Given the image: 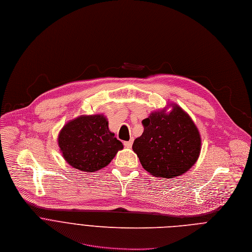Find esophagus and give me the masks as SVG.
Wrapping results in <instances>:
<instances>
[{"mask_svg": "<svg viewBox=\"0 0 252 252\" xmlns=\"http://www.w3.org/2000/svg\"><path fill=\"white\" fill-rule=\"evenodd\" d=\"M132 144H133V139H130L129 141L124 142V146H125L126 148H131V147H132Z\"/></svg>", "mask_w": 252, "mask_h": 252, "instance_id": "1", "label": "esophagus"}]
</instances>
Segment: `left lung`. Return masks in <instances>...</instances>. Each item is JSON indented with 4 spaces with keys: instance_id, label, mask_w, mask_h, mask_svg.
<instances>
[{
    "instance_id": "obj_1",
    "label": "left lung",
    "mask_w": 252,
    "mask_h": 252,
    "mask_svg": "<svg viewBox=\"0 0 252 252\" xmlns=\"http://www.w3.org/2000/svg\"><path fill=\"white\" fill-rule=\"evenodd\" d=\"M142 123L144 132L135 139L132 149L149 174L172 179L196 163L202 138L193 120L177 103L152 111Z\"/></svg>"
}]
</instances>
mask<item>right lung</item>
<instances>
[{
	"instance_id": "obj_1",
	"label": "right lung",
	"mask_w": 252,
	"mask_h": 252,
	"mask_svg": "<svg viewBox=\"0 0 252 252\" xmlns=\"http://www.w3.org/2000/svg\"><path fill=\"white\" fill-rule=\"evenodd\" d=\"M58 144L65 162L82 172H96L109 165L123 144L109 130L104 114L80 115L66 122Z\"/></svg>"
}]
</instances>
